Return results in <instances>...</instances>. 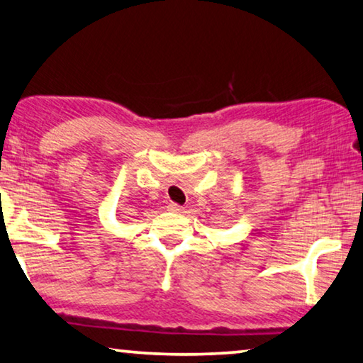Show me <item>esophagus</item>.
<instances>
[{
    "label": "esophagus",
    "mask_w": 363,
    "mask_h": 363,
    "mask_svg": "<svg viewBox=\"0 0 363 363\" xmlns=\"http://www.w3.org/2000/svg\"><path fill=\"white\" fill-rule=\"evenodd\" d=\"M168 210L172 213H184V206L177 205V203H169L168 205Z\"/></svg>",
    "instance_id": "obj_1"
}]
</instances>
